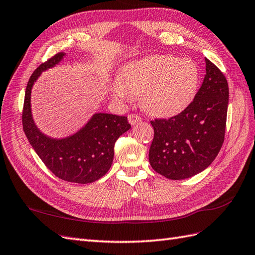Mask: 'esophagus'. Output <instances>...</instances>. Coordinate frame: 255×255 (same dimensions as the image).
<instances>
[{
    "label": "esophagus",
    "instance_id": "esophagus-1",
    "mask_svg": "<svg viewBox=\"0 0 255 255\" xmlns=\"http://www.w3.org/2000/svg\"><path fill=\"white\" fill-rule=\"evenodd\" d=\"M128 122L130 125H135V124H138L141 122V117L137 114H130L128 116Z\"/></svg>",
    "mask_w": 255,
    "mask_h": 255
}]
</instances>
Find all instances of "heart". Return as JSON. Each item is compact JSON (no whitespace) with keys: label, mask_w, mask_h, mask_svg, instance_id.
Wrapping results in <instances>:
<instances>
[{"label":"heart","mask_w":255,"mask_h":255,"mask_svg":"<svg viewBox=\"0 0 255 255\" xmlns=\"http://www.w3.org/2000/svg\"><path fill=\"white\" fill-rule=\"evenodd\" d=\"M199 68L189 58L154 55L130 62L121 70L116 96L141 94L143 108L157 116H174L191 103L198 90Z\"/></svg>","instance_id":"b5f03b06"}]
</instances>
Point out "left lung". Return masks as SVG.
Segmentation results:
<instances>
[{"label":"left lung","mask_w":255,"mask_h":255,"mask_svg":"<svg viewBox=\"0 0 255 255\" xmlns=\"http://www.w3.org/2000/svg\"><path fill=\"white\" fill-rule=\"evenodd\" d=\"M203 84L178 115L151 121L149 161L168 179L190 178L209 167L223 145L229 90L226 77L208 58Z\"/></svg>","instance_id":"8db88e82"}]
</instances>
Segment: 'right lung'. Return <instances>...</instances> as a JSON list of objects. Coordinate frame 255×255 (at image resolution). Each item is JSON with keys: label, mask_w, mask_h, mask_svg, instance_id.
<instances>
[{"label": "right lung", "mask_w": 255, "mask_h": 255, "mask_svg": "<svg viewBox=\"0 0 255 255\" xmlns=\"http://www.w3.org/2000/svg\"><path fill=\"white\" fill-rule=\"evenodd\" d=\"M64 55L57 53L30 76L23 102L22 128L41 161L56 177L69 182L90 183L108 173L113 163L115 142L131 125L126 116L97 113L85 127L67 138L53 139L40 131L31 115V89L40 74L54 67Z\"/></svg>", "instance_id": "obj_1"}]
</instances>
